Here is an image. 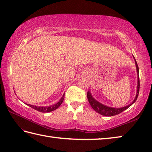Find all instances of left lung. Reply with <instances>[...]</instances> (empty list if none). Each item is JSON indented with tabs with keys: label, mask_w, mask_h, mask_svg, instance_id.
Listing matches in <instances>:
<instances>
[{
	"label": "left lung",
	"mask_w": 152,
	"mask_h": 152,
	"mask_svg": "<svg viewBox=\"0 0 152 152\" xmlns=\"http://www.w3.org/2000/svg\"><path fill=\"white\" fill-rule=\"evenodd\" d=\"M133 58L134 59L135 64H136V71H137V75H138V83H137V90H136V94L134 99L133 100V102L128 105L126 106H124L123 107H120V108H117V107H111L107 106L105 105H103V104L101 103L100 102L97 101L94 97L92 96L91 94L90 90H89L87 93V97L88 102L90 103V105L92 108H93L95 111L97 112L98 113L101 114L103 116H107V117H111V116H114L116 115H118L124 111H125L129 107H130L132 104L134 103L136 99H137L138 94H139V90H140V80H139V68L137 64V62H136V59L134 56H133Z\"/></svg>",
	"instance_id": "1"
}]
</instances>
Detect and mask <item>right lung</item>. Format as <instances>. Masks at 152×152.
I'll list each match as a JSON object with an SVG mask.
<instances>
[{
	"label": "right lung",
	"mask_w": 152,
	"mask_h": 152,
	"mask_svg": "<svg viewBox=\"0 0 152 152\" xmlns=\"http://www.w3.org/2000/svg\"><path fill=\"white\" fill-rule=\"evenodd\" d=\"M64 94L65 93H64L63 96L61 98L60 100H59V102H57L56 103L54 104V105H49V106H46V107H39V106H36V105H30V104H26L27 105H28L29 107H30L34 109L35 110H37V111L41 112V113H49L50 111H55L56 109L58 108V107L60 106L62 102H63L64 100Z\"/></svg>",
	"instance_id": "1"
}]
</instances>
